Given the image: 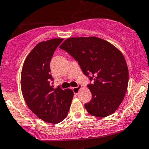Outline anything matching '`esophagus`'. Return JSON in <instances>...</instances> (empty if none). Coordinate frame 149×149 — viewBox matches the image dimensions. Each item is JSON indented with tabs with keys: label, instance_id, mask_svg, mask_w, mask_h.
Wrapping results in <instances>:
<instances>
[{
	"label": "esophagus",
	"instance_id": "1",
	"mask_svg": "<svg viewBox=\"0 0 149 149\" xmlns=\"http://www.w3.org/2000/svg\"><path fill=\"white\" fill-rule=\"evenodd\" d=\"M82 88L81 85H78V86L76 87V88H73V91L75 94H78V92H79V90Z\"/></svg>",
	"mask_w": 149,
	"mask_h": 149
}]
</instances>
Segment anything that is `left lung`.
<instances>
[{"label":"left lung","mask_w":149,"mask_h":149,"mask_svg":"<svg viewBox=\"0 0 149 149\" xmlns=\"http://www.w3.org/2000/svg\"><path fill=\"white\" fill-rule=\"evenodd\" d=\"M59 48L78 61L90 82L92 100L85 108L92 116L113 113L127 92L129 73L124 56L110 42L97 37L70 38Z\"/></svg>","instance_id":"1"}]
</instances>
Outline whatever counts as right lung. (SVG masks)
Returning a JSON list of instances; mask_svg holds the SVG:
<instances>
[{
    "mask_svg": "<svg viewBox=\"0 0 149 149\" xmlns=\"http://www.w3.org/2000/svg\"><path fill=\"white\" fill-rule=\"evenodd\" d=\"M62 41L54 38L38 43L26 58L21 74L22 95L28 107L39 118L53 124L66 118L73 97L70 89L52 85L49 64Z\"/></svg>",
    "mask_w": 149,
    "mask_h": 149,
    "instance_id": "right-lung-1",
    "label": "right lung"
}]
</instances>
